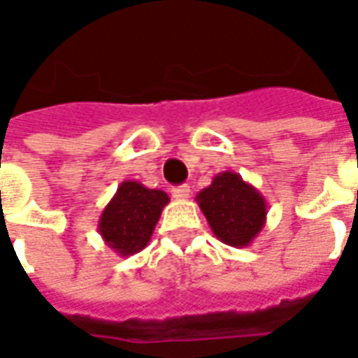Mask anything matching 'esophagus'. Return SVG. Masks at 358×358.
Masks as SVG:
<instances>
[{
    "instance_id": "34e87169",
    "label": "esophagus",
    "mask_w": 358,
    "mask_h": 358,
    "mask_svg": "<svg viewBox=\"0 0 358 358\" xmlns=\"http://www.w3.org/2000/svg\"><path fill=\"white\" fill-rule=\"evenodd\" d=\"M172 197L174 199H187L189 197V186H176V187H172Z\"/></svg>"
}]
</instances>
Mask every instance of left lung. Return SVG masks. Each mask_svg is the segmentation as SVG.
<instances>
[{
	"instance_id": "left-lung-1",
	"label": "left lung",
	"mask_w": 358,
	"mask_h": 358,
	"mask_svg": "<svg viewBox=\"0 0 358 358\" xmlns=\"http://www.w3.org/2000/svg\"><path fill=\"white\" fill-rule=\"evenodd\" d=\"M195 201L213 234L232 248H248L266 222V199L238 172L217 174L209 187L195 195Z\"/></svg>"
}]
</instances>
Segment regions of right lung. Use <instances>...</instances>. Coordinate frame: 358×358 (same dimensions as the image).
Listing matches in <instances>:
<instances>
[{"instance_id": "1", "label": "right lung", "mask_w": 358, "mask_h": 358, "mask_svg": "<svg viewBox=\"0 0 358 358\" xmlns=\"http://www.w3.org/2000/svg\"><path fill=\"white\" fill-rule=\"evenodd\" d=\"M169 201L171 197L163 189H149L136 180H126L103 209L97 232L118 257L140 253Z\"/></svg>"}]
</instances>
